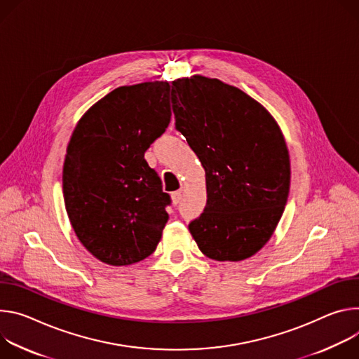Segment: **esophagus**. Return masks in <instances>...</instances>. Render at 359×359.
<instances>
[{"label": "esophagus", "mask_w": 359, "mask_h": 359, "mask_svg": "<svg viewBox=\"0 0 359 359\" xmlns=\"http://www.w3.org/2000/svg\"><path fill=\"white\" fill-rule=\"evenodd\" d=\"M171 201H172L174 205L180 204V201H181V191H175V192L171 194Z\"/></svg>", "instance_id": "1"}]
</instances>
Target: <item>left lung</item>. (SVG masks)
<instances>
[{
  "label": "left lung",
  "mask_w": 359,
  "mask_h": 359,
  "mask_svg": "<svg viewBox=\"0 0 359 359\" xmlns=\"http://www.w3.org/2000/svg\"><path fill=\"white\" fill-rule=\"evenodd\" d=\"M175 126L205 170L207 205L188 229L215 261H244L272 236L290 194L284 134L257 100L200 74L171 83Z\"/></svg>",
  "instance_id": "obj_1"
}]
</instances>
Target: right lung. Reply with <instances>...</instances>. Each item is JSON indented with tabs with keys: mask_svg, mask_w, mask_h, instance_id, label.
Here are the masks:
<instances>
[{
	"mask_svg": "<svg viewBox=\"0 0 359 359\" xmlns=\"http://www.w3.org/2000/svg\"><path fill=\"white\" fill-rule=\"evenodd\" d=\"M170 93L167 81L118 87L86 111L68 141L65 210L79 243L104 264L140 262L163 236L171 200L144 154L170 124Z\"/></svg>",
	"mask_w": 359,
	"mask_h": 359,
	"instance_id": "right-lung-1",
	"label": "right lung"
}]
</instances>
